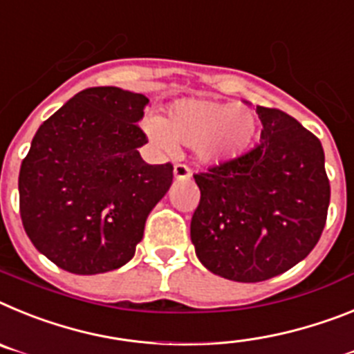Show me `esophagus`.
<instances>
[{
    "label": "esophagus",
    "instance_id": "obj_1",
    "mask_svg": "<svg viewBox=\"0 0 354 354\" xmlns=\"http://www.w3.org/2000/svg\"><path fill=\"white\" fill-rule=\"evenodd\" d=\"M174 178H176L178 181L180 180H189L190 176H192V171H190L189 167H187V165H183V164H176L174 165Z\"/></svg>",
    "mask_w": 354,
    "mask_h": 354
}]
</instances>
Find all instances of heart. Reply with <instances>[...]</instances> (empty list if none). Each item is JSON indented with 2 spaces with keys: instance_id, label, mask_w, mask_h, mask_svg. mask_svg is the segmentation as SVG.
Returning <instances> with one entry per match:
<instances>
[{
  "instance_id": "heart-1",
  "label": "heart",
  "mask_w": 354,
  "mask_h": 354,
  "mask_svg": "<svg viewBox=\"0 0 354 354\" xmlns=\"http://www.w3.org/2000/svg\"><path fill=\"white\" fill-rule=\"evenodd\" d=\"M149 139L165 151L174 142L192 146L198 162L217 165L241 156L253 146L258 119L250 106L208 97H183L169 104L165 118L144 121Z\"/></svg>"
}]
</instances>
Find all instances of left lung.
<instances>
[{
  "instance_id": "obj_1",
  "label": "left lung",
  "mask_w": 354,
  "mask_h": 354,
  "mask_svg": "<svg viewBox=\"0 0 354 354\" xmlns=\"http://www.w3.org/2000/svg\"><path fill=\"white\" fill-rule=\"evenodd\" d=\"M260 144L194 174L201 199L190 221L199 262L221 278L257 283L301 260L324 230L330 181L321 140L288 113L257 106Z\"/></svg>"
}]
</instances>
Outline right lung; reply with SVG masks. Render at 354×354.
I'll use <instances>...</instances> for the list:
<instances>
[{
  "label": "right lung",
  "instance_id": "1",
  "mask_svg": "<svg viewBox=\"0 0 354 354\" xmlns=\"http://www.w3.org/2000/svg\"><path fill=\"white\" fill-rule=\"evenodd\" d=\"M144 94L78 92L41 124L19 171V210L39 253L73 274L130 262L147 215L167 194L173 165H149L139 122Z\"/></svg>",
  "mask_w": 354,
  "mask_h": 354
}]
</instances>
